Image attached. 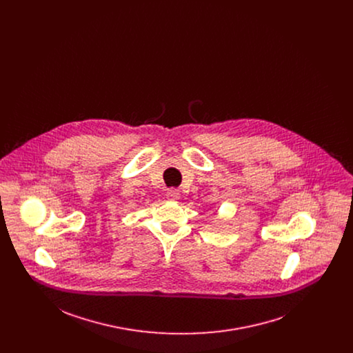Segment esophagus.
Wrapping results in <instances>:
<instances>
[{
	"label": "esophagus",
	"mask_w": 353,
	"mask_h": 353,
	"mask_svg": "<svg viewBox=\"0 0 353 353\" xmlns=\"http://www.w3.org/2000/svg\"><path fill=\"white\" fill-rule=\"evenodd\" d=\"M165 196H167L168 200H172V201H174V200H178L181 194H179V190H176V189H168L167 193H165Z\"/></svg>",
	"instance_id": "obj_1"
}]
</instances>
